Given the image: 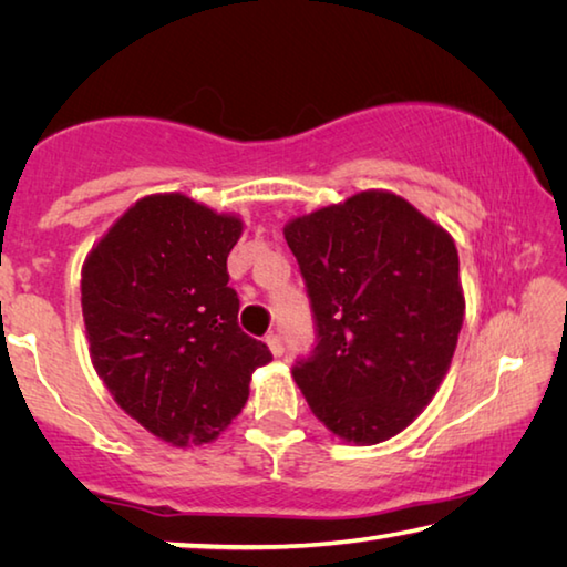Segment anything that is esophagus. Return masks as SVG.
Wrapping results in <instances>:
<instances>
[{
  "label": "esophagus",
  "instance_id": "obj_1",
  "mask_svg": "<svg viewBox=\"0 0 567 567\" xmlns=\"http://www.w3.org/2000/svg\"><path fill=\"white\" fill-rule=\"evenodd\" d=\"M267 348H270L275 358H282V354H285V342H282L280 334H275V332L267 334Z\"/></svg>",
  "mask_w": 567,
  "mask_h": 567
}]
</instances>
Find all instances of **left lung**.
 <instances>
[{
    "label": "left lung",
    "mask_w": 567,
    "mask_h": 567,
    "mask_svg": "<svg viewBox=\"0 0 567 567\" xmlns=\"http://www.w3.org/2000/svg\"><path fill=\"white\" fill-rule=\"evenodd\" d=\"M315 348L292 368L315 417L358 445L415 420L453 360L465 297L453 237L392 192L292 219Z\"/></svg>",
    "instance_id": "left-lung-1"
}]
</instances>
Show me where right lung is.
I'll list each match as a JSON object with an SVG mask.
<instances>
[{
    "mask_svg": "<svg viewBox=\"0 0 567 567\" xmlns=\"http://www.w3.org/2000/svg\"><path fill=\"white\" fill-rule=\"evenodd\" d=\"M243 223L185 195L134 203L82 267L97 375L130 417L172 445L209 443L272 360L237 322L227 255Z\"/></svg>",
    "mask_w": 567,
    "mask_h": 567,
    "instance_id": "right-lung-1",
    "label": "right lung"
}]
</instances>
